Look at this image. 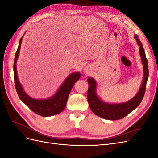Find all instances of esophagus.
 I'll list each match as a JSON object with an SVG mask.
<instances>
[{
    "label": "esophagus",
    "instance_id": "esophagus-1",
    "mask_svg": "<svg viewBox=\"0 0 158 158\" xmlns=\"http://www.w3.org/2000/svg\"><path fill=\"white\" fill-rule=\"evenodd\" d=\"M89 68L88 67V66H86V67H85V69H84V73H88L89 72Z\"/></svg>",
    "mask_w": 158,
    "mask_h": 158
}]
</instances>
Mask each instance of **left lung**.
Listing matches in <instances>:
<instances>
[{"mask_svg": "<svg viewBox=\"0 0 158 158\" xmlns=\"http://www.w3.org/2000/svg\"><path fill=\"white\" fill-rule=\"evenodd\" d=\"M134 37L139 46V52L142 63L144 66H143L144 76H143L141 86L135 96L129 101L122 103H109L103 102L101 98H99L96 92L97 83L93 78L89 77L87 80L89 84L87 94L88 102L91 110L98 117L112 121L123 118L139 106L144 97L146 82L148 75H149L148 60L146 57L144 47L142 46L141 41L138 39V35L135 34Z\"/></svg>", "mask_w": 158, "mask_h": 158, "instance_id": "8db88e82", "label": "left lung"}]
</instances>
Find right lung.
Wrapping results in <instances>:
<instances>
[{
	"label": "right lung",
	"mask_w": 158,
	"mask_h": 158,
	"mask_svg": "<svg viewBox=\"0 0 158 158\" xmlns=\"http://www.w3.org/2000/svg\"><path fill=\"white\" fill-rule=\"evenodd\" d=\"M22 38L23 36L19 42V45L16 52L14 63V83H15V87L18 96L32 111L40 116L47 117L59 114L64 109L70 91L74 86V84L80 78V72H74V73L69 74L59 89L57 90V92L51 97L43 99H37L31 98L23 90L22 85L19 82L17 74L16 63L19 54H20Z\"/></svg>",
	"instance_id": "add662e5"
}]
</instances>
